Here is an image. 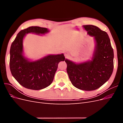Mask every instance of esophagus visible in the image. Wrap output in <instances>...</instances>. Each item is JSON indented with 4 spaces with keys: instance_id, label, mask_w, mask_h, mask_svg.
<instances>
[{
    "instance_id": "esophagus-1",
    "label": "esophagus",
    "mask_w": 123,
    "mask_h": 123,
    "mask_svg": "<svg viewBox=\"0 0 123 123\" xmlns=\"http://www.w3.org/2000/svg\"><path fill=\"white\" fill-rule=\"evenodd\" d=\"M64 55H65V56L66 57H68L69 56V54L68 53H65Z\"/></svg>"
}]
</instances>
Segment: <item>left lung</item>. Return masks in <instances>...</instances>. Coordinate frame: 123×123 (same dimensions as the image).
Returning a JSON list of instances; mask_svg holds the SVG:
<instances>
[{
    "mask_svg": "<svg viewBox=\"0 0 123 123\" xmlns=\"http://www.w3.org/2000/svg\"><path fill=\"white\" fill-rule=\"evenodd\" d=\"M87 34L93 37L94 48L91 59L75 62L65 59L67 72L74 87L85 91L99 88L109 80L113 70V50L107 33L93 25H84Z\"/></svg>",
    "mask_w": 123,
    "mask_h": 123,
    "instance_id": "8db88e82",
    "label": "left lung"
}]
</instances>
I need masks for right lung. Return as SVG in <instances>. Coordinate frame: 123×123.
Here are the masks:
<instances>
[{
  "label": "right lung",
  "mask_w": 123,
  "mask_h": 123,
  "mask_svg": "<svg viewBox=\"0 0 123 123\" xmlns=\"http://www.w3.org/2000/svg\"><path fill=\"white\" fill-rule=\"evenodd\" d=\"M50 32L47 28L30 27L18 33L10 48V68L13 76L25 88L38 90L50 86L54 79L58 63L64 61L63 53L48 54L36 60L25 56L24 39L29 33L44 35Z\"/></svg>",
  "instance_id": "add662e5"
}]
</instances>
